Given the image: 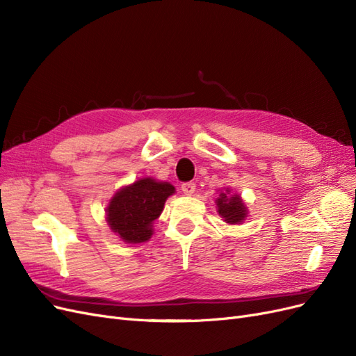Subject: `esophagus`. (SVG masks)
<instances>
[{
  "mask_svg": "<svg viewBox=\"0 0 356 356\" xmlns=\"http://www.w3.org/2000/svg\"><path fill=\"white\" fill-rule=\"evenodd\" d=\"M181 190L186 196H191L193 193L196 191V184H195V182H184V184L181 186Z\"/></svg>",
  "mask_w": 356,
  "mask_h": 356,
  "instance_id": "obj_1",
  "label": "esophagus"
}]
</instances>
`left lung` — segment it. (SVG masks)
I'll return each mask as SVG.
<instances>
[{"label":"left lung","mask_w":356,"mask_h":356,"mask_svg":"<svg viewBox=\"0 0 356 356\" xmlns=\"http://www.w3.org/2000/svg\"><path fill=\"white\" fill-rule=\"evenodd\" d=\"M218 191L220 195L215 203H217V212L222 221L230 225L242 224L248 217V208L242 197L238 193H233L232 195V190L229 187Z\"/></svg>","instance_id":"obj_1"}]
</instances>
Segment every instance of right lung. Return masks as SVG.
<instances>
[{
    "label": "right lung",
    "instance_id": "right-lung-1",
    "mask_svg": "<svg viewBox=\"0 0 356 356\" xmlns=\"http://www.w3.org/2000/svg\"><path fill=\"white\" fill-rule=\"evenodd\" d=\"M175 193L166 181L139 178L118 188L105 209L111 232L126 243H143L153 236V222L160 217L165 202Z\"/></svg>",
    "mask_w": 356,
    "mask_h": 356
}]
</instances>
